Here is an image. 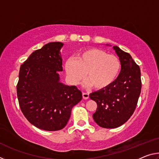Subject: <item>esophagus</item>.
<instances>
[{"label":"esophagus","instance_id":"esophagus-1","mask_svg":"<svg viewBox=\"0 0 159 159\" xmlns=\"http://www.w3.org/2000/svg\"><path fill=\"white\" fill-rule=\"evenodd\" d=\"M82 95H83V98L84 99H87L89 98V94L87 93L83 92Z\"/></svg>","mask_w":159,"mask_h":159}]
</instances>
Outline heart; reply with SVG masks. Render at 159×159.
<instances>
[{
  "label": "heart",
  "instance_id": "1",
  "mask_svg": "<svg viewBox=\"0 0 159 159\" xmlns=\"http://www.w3.org/2000/svg\"><path fill=\"white\" fill-rule=\"evenodd\" d=\"M121 64L118 57L106 51L90 48L78 54L75 60L66 61L65 69L70 81L80 83L85 78L96 90H102L115 82L119 75Z\"/></svg>",
  "mask_w": 159,
  "mask_h": 159
}]
</instances>
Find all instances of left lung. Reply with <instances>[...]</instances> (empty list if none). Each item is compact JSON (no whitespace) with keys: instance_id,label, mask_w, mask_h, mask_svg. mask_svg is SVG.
I'll list each match as a JSON object with an SVG mask.
<instances>
[{"instance_id":"obj_1","label":"left lung","mask_w":159,"mask_h":159,"mask_svg":"<svg viewBox=\"0 0 159 159\" xmlns=\"http://www.w3.org/2000/svg\"><path fill=\"white\" fill-rule=\"evenodd\" d=\"M114 49L121 64L119 75L109 87L90 94V98L98 104L93 115V119L97 124L104 128L119 127L131 117L142 88L139 66L130 54L118 46H114Z\"/></svg>"}]
</instances>
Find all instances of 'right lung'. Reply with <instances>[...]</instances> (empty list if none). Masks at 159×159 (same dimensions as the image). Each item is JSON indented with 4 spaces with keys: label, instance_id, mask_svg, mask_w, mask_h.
<instances>
[{
    "label": "right lung",
    "instance_id": "1",
    "mask_svg": "<svg viewBox=\"0 0 159 159\" xmlns=\"http://www.w3.org/2000/svg\"><path fill=\"white\" fill-rule=\"evenodd\" d=\"M63 45L52 42L34 51L19 73L17 94L21 111L32 125L47 131L65 127L72 108L82 99L76 86L60 82Z\"/></svg>",
    "mask_w": 159,
    "mask_h": 159
}]
</instances>
